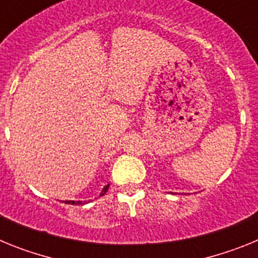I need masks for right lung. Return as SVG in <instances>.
I'll return each instance as SVG.
<instances>
[{
  "label": "right lung",
  "mask_w": 258,
  "mask_h": 258,
  "mask_svg": "<svg viewBox=\"0 0 258 258\" xmlns=\"http://www.w3.org/2000/svg\"><path fill=\"white\" fill-rule=\"evenodd\" d=\"M108 187H109V183L104 186V188H103V190H102V192L99 194V197H103L104 194L107 192V190H108ZM63 203H66V204H74V206H81V204H84V203H85V202H75V200H64V202H63Z\"/></svg>",
  "instance_id": "add662e5"
}]
</instances>
